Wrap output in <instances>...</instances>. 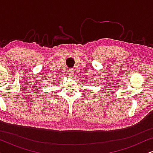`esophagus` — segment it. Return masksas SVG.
Segmentation results:
<instances>
[{
	"instance_id": "34e87169",
	"label": "esophagus",
	"mask_w": 153,
	"mask_h": 153,
	"mask_svg": "<svg viewBox=\"0 0 153 153\" xmlns=\"http://www.w3.org/2000/svg\"><path fill=\"white\" fill-rule=\"evenodd\" d=\"M74 71L73 69H69V70H68V73L70 76H72V74H74Z\"/></svg>"
}]
</instances>
